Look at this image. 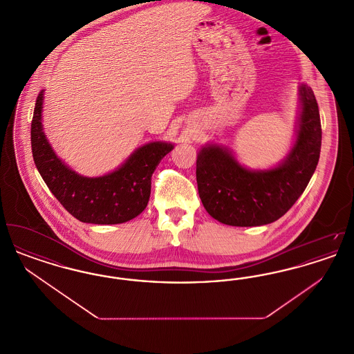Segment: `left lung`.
I'll return each instance as SVG.
<instances>
[{
	"instance_id": "8db88e82",
	"label": "left lung",
	"mask_w": 354,
	"mask_h": 354,
	"mask_svg": "<svg viewBox=\"0 0 354 354\" xmlns=\"http://www.w3.org/2000/svg\"><path fill=\"white\" fill-rule=\"evenodd\" d=\"M303 111L295 147L270 171H250L218 146L204 147L196 160L199 196L207 212L236 227L264 225L280 219L301 196L317 167L321 120L316 97L301 86Z\"/></svg>"
}]
</instances>
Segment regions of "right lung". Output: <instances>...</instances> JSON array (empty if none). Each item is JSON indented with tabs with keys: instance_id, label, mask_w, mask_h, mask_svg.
<instances>
[{
	"instance_id": "right-lung-1",
	"label": "right lung",
	"mask_w": 354,
	"mask_h": 354,
	"mask_svg": "<svg viewBox=\"0 0 354 354\" xmlns=\"http://www.w3.org/2000/svg\"><path fill=\"white\" fill-rule=\"evenodd\" d=\"M41 91L32 120V151L51 194L75 219L91 224H119L134 219L151 194V176L172 145L153 142L130 156L120 169L100 178H84L66 167L51 150L41 126Z\"/></svg>"
}]
</instances>
